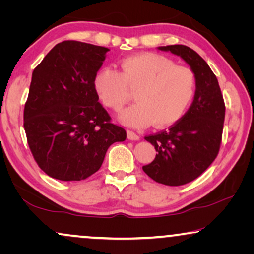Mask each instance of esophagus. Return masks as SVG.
Wrapping results in <instances>:
<instances>
[{"instance_id": "34e87169", "label": "esophagus", "mask_w": 254, "mask_h": 254, "mask_svg": "<svg viewBox=\"0 0 254 254\" xmlns=\"http://www.w3.org/2000/svg\"><path fill=\"white\" fill-rule=\"evenodd\" d=\"M127 137H128V140H130V141L140 140V136H138L136 133H134V131H131V130H127Z\"/></svg>"}]
</instances>
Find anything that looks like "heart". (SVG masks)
<instances>
[{
    "mask_svg": "<svg viewBox=\"0 0 254 254\" xmlns=\"http://www.w3.org/2000/svg\"><path fill=\"white\" fill-rule=\"evenodd\" d=\"M121 71L102 68L95 77L100 100L119 111L136 91V104L120 112L119 120L129 127H168L184 117L196 92L192 69L177 65L171 59L156 53H142L124 59Z\"/></svg>",
    "mask_w": 254,
    "mask_h": 254,
    "instance_id": "1",
    "label": "heart"
}]
</instances>
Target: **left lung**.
<instances>
[{"label":"left lung","mask_w":254,"mask_h":254,"mask_svg":"<svg viewBox=\"0 0 254 254\" xmlns=\"http://www.w3.org/2000/svg\"><path fill=\"white\" fill-rule=\"evenodd\" d=\"M158 50L178 55L190 65L196 77V92L182 119L168 130L145 136L157 154L142 169L155 182L180 186L196 179L216 158L225 106L216 76L195 51L185 45L159 46Z\"/></svg>","instance_id":"left-lung-1"}]
</instances>
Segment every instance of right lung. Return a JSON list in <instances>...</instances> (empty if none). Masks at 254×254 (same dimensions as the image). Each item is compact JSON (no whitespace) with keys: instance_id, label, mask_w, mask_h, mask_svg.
Returning a JSON list of instances; mask_svg holds the SVG:
<instances>
[{"instance_id":"1","label":"right lung","mask_w":254,"mask_h":254,"mask_svg":"<svg viewBox=\"0 0 254 254\" xmlns=\"http://www.w3.org/2000/svg\"><path fill=\"white\" fill-rule=\"evenodd\" d=\"M109 51L62 41L32 72L24 129L34 159L52 178L86 179L100 169L111 144L126 140V130L111 123L95 89Z\"/></svg>"}]
</instances>
